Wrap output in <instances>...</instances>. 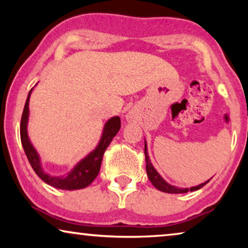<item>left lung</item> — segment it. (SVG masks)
<instances>
[{
    "mask_svg": "<svg viewBox=\"0 0 248 248\" xmlns=\"http://www.w3.org/2000/svg\"><path fill=\"white\" fill-rule=\"evenodd\" d=\"M144 155H145V168H147V174H148V178L150 179V182L152 183V185L155 186V188L159 189V191L161 192H165V193H187V192H193V191H196V189H200L201 187H203L206 183L210 182L206 181L205 183H202V184H200L199 186H194V187H191V188H178L176 187V186H172L170 184H168L167 182L164 181L162 177L160 175L158 174L157 170L154 168V166H152L150 159H149V155H148V150H147V143L144 142Z\"/></svg>",
    "mask_w": 248,
    "mask_h": 248,
    "instance_id": "left-lung-1",
    "label": "left lung"
}]
</instances>
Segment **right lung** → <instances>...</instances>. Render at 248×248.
<instances>
[{
	"label": "right lung",
	"mask_w": 248,
	"mask_h": 248,
	"mask_svg": "<svg viewBox=\"0 0 248 248\" xmlns=\"http://www.w3.org/2000/svg\"><path fill=\"white\" fill-rule=\"evenodd\" d=\"M30 93H31V90L29 91V94L27 97L25 104V108H23L22 111L21 123H20V138H21L23 150L26 152V155L28 158L32 169L42 181L45 182L46 184L53 186V187L69 189V191L87 187L88 185H90L93 182V179L97 177L98 174H99L105 151H106V149L110 144L113 138L117 134V132L121 128V118L118 116H115L107 122L104 127L103 137L100 139L98 147L90 155H88L83 160H81L74 167L73 170H71V172H69L66 176H63V177H53V176H49L44 172L42 166H40L39 155L35 150V148L32 147V144L30 143L28 134H27V122H28L29 115Z\"/></svg>",
	"instance_id": "add662e5"
}]
</instances>
